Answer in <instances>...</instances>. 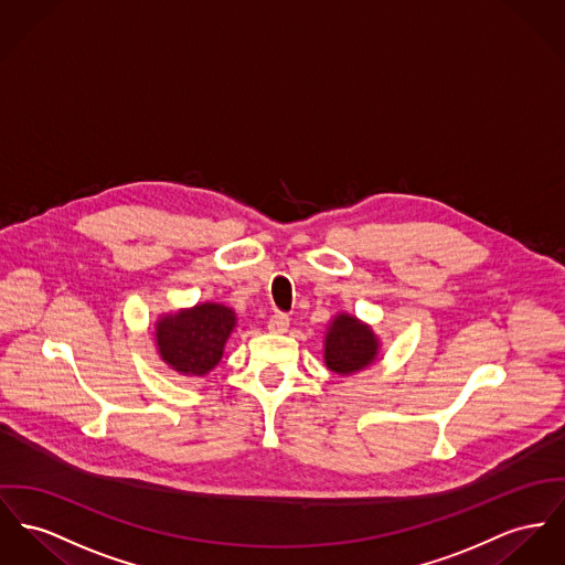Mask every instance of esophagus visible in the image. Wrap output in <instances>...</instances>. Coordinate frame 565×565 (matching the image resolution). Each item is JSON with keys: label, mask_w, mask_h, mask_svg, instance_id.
<instances>
[{"label": "esophagus", "mask_w": 565, "mask_h": 565, "mask_svg": "<svg viewBox=\"0 0 565 565\" xmlns=\"http://www.w3.org/2000/svg\"><path fill=\"white\" fill-rule=\"evenodd\" d=\"M267 330L271 334H285L289 330V317L287 315H274L269 321H267Z\"/></svg>", "instance_id": "obj_1"}]
</instances>
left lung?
Masks as SVG:
<instances>
[{"label": "left lung", "mask_w": 565, "mask_h": 565, "mask_svg": "<svg viewBox=\"0 0 565 565\" xmlns=\"http://www.w3.org/2000/svg\"><path fill=\"white\" fill-rule=\"evenodd\" d=\"M381 340L371 323L351 312H339L330 319L323 337V362L328 371L340 376L355 375L375 364Z\"/></svg>", "instance_id": "1"}]
</instances>
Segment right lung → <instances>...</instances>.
Listing matches in <instances>:
<instances>
[{
  "mask_svg": "<svg viewBox=\"0 0 565 565\" xmlns=\"http://www.w3.org/2000/svg\"><path fill=\"white\" fill-rule=\"evenodd\" d=\"M237 326L233 308L201 301L190 308L162 312L153 323L160 360L182 376L210 375L225 355L226 340Z\"/></svg>",
  "mask_w": 565,
  "mask_h": 565,
  "instance_id": "add662e5",
  "label": "right lung"
}]
</instances>
